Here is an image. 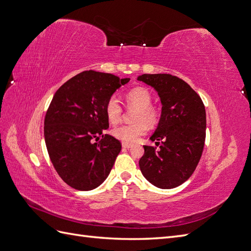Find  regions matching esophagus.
I'll list each match as a JSON object with an SVG mask.
<instances>
[{"label": "esophagus", "instance_id": "34e87169", "mask_svg": "<svg viewBox=\"0 0 251 251\" xmlns=\"http://www.w3.org/2000/svg\"><path fill=\"white\" fill-rule=\"evenodd\" d=\"M122 147H123L124 149H130L132 147V144L128 143V142H123V143H122Z\"/></svg>", "mask_w": 251, "mask_h": 251}]
</instances>
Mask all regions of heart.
I'll list each match as a JSON object with an SVG mask.
<instances>
[{"label":"heart","mask_w":251,"mask_h":251,"mask_svg":"<svg viewBox=\"0 0 251 251\" xmlns=\"http://www.w3.org/2000/svg\"><path fill=\"white\" fill-rule=\"evenodd\" d=\"M126 102L129 107L136 108L133 114L135 123L125 124L112 129L114 138L123 142H135L147 132L148 126H154L157 124L159 118L158 110L152 106V94L144 87H135L126 93ZM106 115L110 123L115 124L121 120L122 106L116 96L110 97L106 107Z\"/></svg>","instance_id":"obj_1"}]
</instances>
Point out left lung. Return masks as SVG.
<instances>
[{"mask_svg":"<svg viewBox=\"0 0 251 251\" xmlns=\"http://www.w3.org/2000/svg\"><path fill=\"white\" fill-rule=\"evenodd\" d=\"M137 80L154 87L161 101L158 125L151 136L154 147L143 145L140 170L161 189L182 185L194 173L204 148L206 113L202 99L188 83L169 74H144Z\"/></svg>","mask_w":251,"mask_h":251,"instance_id":"left-lung-1","label":"left lung"}]
</instances>
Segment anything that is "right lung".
I'll list each match as a JSON object with an SVG mask.
<instances>
[{
    "mask_svg": "<svg viewBox=\"0 0 251 251\" xmlns=\"http://www.w3.org/2000/svg\"><path fill=\"white\" fill-rule=\"evenodd\" d=\"M129 80L83 72L66 81L52 98L45 118V142L52 165L71 187L92 190L108 177L122 145L103 135L109 127L104 107Z\"/></svg>",
    "mask_w": 251,
    "mask_h": 251,
    "instance_id": "1",
    "label": "right lung"
}]
</instances>
